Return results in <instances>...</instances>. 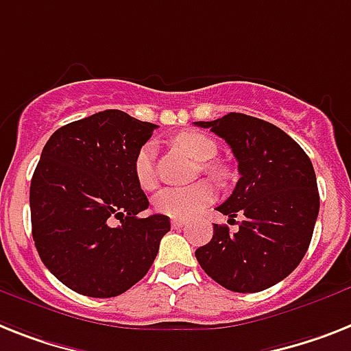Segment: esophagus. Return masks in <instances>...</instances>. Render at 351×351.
<instances>
[{
    "label": "esophagus",
    "mask_w": 351,
    "mask_h": 351,
    "mask_svg": "<svg viewBox=\"0 0 351 351\" xmlns=\"http://www.w3.org/2000/svg\"><path fill=\"white\" fill-rule=\"evenodd\" d=\"M186 226V222L181 221V219H172V228L173 230H181V228H184Z\"/></svg>",
    "instance_id": "34e87169"
}]
</instances>
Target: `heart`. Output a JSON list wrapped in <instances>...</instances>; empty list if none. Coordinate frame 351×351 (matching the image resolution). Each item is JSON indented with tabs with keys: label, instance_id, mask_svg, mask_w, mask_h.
<instances>
[{
	"label": "heart",
	"instance_id": "heart-1",
	"mask_svg": "<svg viewBox=\"0 0 351 351\" xmlns=\"http://www.w3.org/2000/svg\"><path fill=\"white\" fill-rule=\"evenodd\" d=\"M176 145L195 161H208L217 154V143L210 136L197 132V130H182L176 136ZM202 172L215 179H224V170L219 165L204 163ZM134 178L143 190H152L156 186L154 170V147L143 145L134 158ZM215 192L210 182L201 181L192 186L184 188H165L156 195L154 208L161 215L172 219H190L213 201Z\"/></svg>",
	"mask_w": 351,
	"mask_h": 351
}]
</instances>
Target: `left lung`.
Instances as JSON below:
<instances>
[{"mask_svg": "<svg viewBox=\"0 0 351 351\" xmlns=\"http://www.w3.org/2000/svg\"><path fill=\"white\" fill-rule=\"evenodd\" d=\"M195 125L211 129L233 150L240 179L217 210L230 221L242 215L234 233L213 224L197 262L228 291H265L289 276L311 245L319 213L312 161L280 127L242 112Z\"/></svg>", "mask_w": 351, "mask_h": 351, "instance_id": "obj_1", "label": "left lung"}]
</instances>
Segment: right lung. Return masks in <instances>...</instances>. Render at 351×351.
I'll return each mask as SVG.
<instances>
[{
    "label": "right lung",
    "mask_w": 351,
    "mask_h": 351,
    "mask_svg": "<svg viewBox=\"0 0 351 351\" xmlns=\"http://www.w3.org/2000/svg\"><path fill=\"white\" fill-rule=\"evenodd\" d=\"M156 127L107 109L46 141L30 184L32 237L48 271L78 294L129 291L170 231L167 215L138 217L149 199L134 178V158Z\"/></svg>",
    "instance_id": "1"
}]
</instances>
